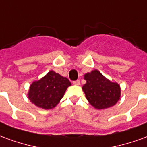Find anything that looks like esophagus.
<instances>
[{"instance_id": "obj_1", "label": "esophagus", "mask_w": 147, "mask_h": 147, "mask_svg": "<svg viewBox=\"0 0 147 147\" xmlns=\"http://www.w3.org/2000/svg\"><path fill=\"white\" fill-rule=\"evenodd\" d=\"M73 84H75V85H80V80H76V81H73Z\"/></svg>"}]
</instances>
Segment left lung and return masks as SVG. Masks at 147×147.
<instances>
[{"label": "left lung", "instance_id": "8db88e82", "mask_svg": "<svg viewBox=\"0 0 147 147\" xmlns=\"http://www.w3.org/2000/svg\"><path fill=\"white\" fill-rule=\"evenodd\" d=\"M86 83L83 90L87 101L94 108L107 109L114 105L120 97V86L102 76L98 71H92L84 76Z\"/></svg>", "mask_w": 147, "mask_h": 147}]
</instances>
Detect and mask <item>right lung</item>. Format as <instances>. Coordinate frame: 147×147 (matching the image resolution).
Segmentation results:
<instances>
[{
	"label": "right lung",
	"mask_w": 147,
	"mask_h": 147,
	"mask_svg": "<svg viewBox=\"0 0 147 147\" xmlns=\"http://www.w3.org/2000/svg\"><path fill=\"white\" fill-rule=\"evenodd\" d=\"M69 86L70 81L66 77L50 71L42 79L30 85L28 98L40 108L52 109L59 103Z\"/></svg>",
	"instance_id": "add662e5"
}]
</instances>
